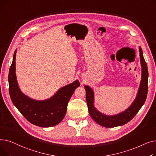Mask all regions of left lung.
Here are the masks:
<instances>
[{
    "label": "left lung",
    "mask_w": 156,
    "mask_h": 156,
    "mask_svg": "<svg viewBox=\"0 0 156 156\" xmlns=\"http://www.w3.org/2000/svg\"><path fill=\"white\" fill-rule=\"evenodd\" d=\"M139 52H140V62L142 66V79L135 100L125 111L114 116L105 115L98 111L95 108L94 105V95L92 89L88 86H85L86 90V101L88 112L90 115L97 123L106 128H113L123 125L134 118L144 104L147 99V92H148L149 73L141 47H139Z\"/></svg>",
    "instance_id": "8db88e82"
}]
</instances>
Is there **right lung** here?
<instances>
[{
	"label": "right lung",
	"instance_id": "1",
	"mask_svg": "<svg viewBox=\"0 0 156 156\" xmlns=\"http://www.w3.org/2000/svg\"><path fill=\"white\" fill-rule=\"evenodd\" d=\"M16 54L9 69V91L11 101L22 115L31 124L40 127L54 126L63 119L68 102L75 90L80 87L78 80L60 88L51 99L35 101L23 94L18 87L16 76Z\"/></svg>",
	"mask_w": 156,
	"mask_h": 156
}]
</instances>
